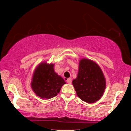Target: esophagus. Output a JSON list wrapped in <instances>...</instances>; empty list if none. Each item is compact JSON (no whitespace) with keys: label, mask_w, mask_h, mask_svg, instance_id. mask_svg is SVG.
<instances>
[{"label":"esophagus","mask_w":131,"mask_h":131,"mask_svg":"<svg viewBox=\"0 0 131 131\" xmlns=\"http://www.w3.org/2000/svg\"><path fill=\"white\" fill-rule=\"evenodd\" d=\"M66 82H67L68 84H71L72 83V79L71 78L67 79H66Z\"/></svg>","instance_id":"1"}]
</instances>
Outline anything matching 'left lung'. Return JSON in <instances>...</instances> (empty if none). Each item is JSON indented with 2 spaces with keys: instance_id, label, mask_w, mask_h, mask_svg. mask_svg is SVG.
<instances>
[{
  "instance_id": "left-lung-1",
  "label": "left lung",
  "mask_w": 131,
  "mask_h": 131,
  "mask_svg": "<svg viewBox=\"0 0 131 131\" xmlns=\"http://www.w3.org/2000/svg\"><path fill=\"white\" fill-rule=\"evenodd\" d=\"M72 84L77 96L87 103H94L102 96L106 88L105 78L101 68L90 59L79 63L77 78Z\"/></svg>"
}]
</instances>
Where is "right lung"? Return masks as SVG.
Masks as SVG:
<instances>
[{
	"label": "right lung",
	"instance_id": "right-lung-1",
	"mask_svg": "<svg viewBox=\"0 0 131 131\" xmlns=\"http://www.w3.org/2000/svg\"><path fill=\"white\" fill-rule=\"evenodd\" d=\"M66 83L54 72V64L42 63L35 69L31 87L37 96L50 99L57 96Z\"/></svg>",
	"mask_w": 131,
	"mask_h": 131
}]
</instances>
